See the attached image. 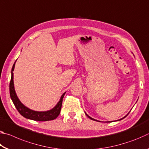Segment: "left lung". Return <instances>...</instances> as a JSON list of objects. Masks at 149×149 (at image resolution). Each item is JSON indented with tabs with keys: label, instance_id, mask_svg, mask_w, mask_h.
<instances>
[{
	"label": "left lung",
	"instance_id": "left-lung-1",
	"mask_svg": "<svg viewBox=\"0 0 149 149\" xmlns=\"http://www.w3.org/2000/svg\"><path fill=\"white\" fill-rule=\"evenodd\" d=\"M128 114H129V113H128ZM85 114H86V115H87V116L88 118H89L91 120H95V121H97V120H95V119H93V118H92L91 117H90V116H88V115H87V114H86V113H85ZM127 115H126V116H124V117H123V118H121V119H120V120H122V119H123V118H125L126 116H127ZM117 121H118V120H117Z\"/></svg>",
	"mask_w": 149,
	"mask_h": 149
}]
</instances>
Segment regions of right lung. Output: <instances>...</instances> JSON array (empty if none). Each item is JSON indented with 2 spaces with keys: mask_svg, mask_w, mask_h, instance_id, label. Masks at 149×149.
I'll return each instance as SVG.
<instances>
[{
  "mask_svg": "<svg viewBox=\"0 0 149 149\" xmlns=\"http://www.w3.org/2000/svg\"><path fill=\"white\" fill-rule=\"evenodd\" d=\"M15 63L12 66V76H11V80L10 82V95L11 99L13 102L15 107L18 111L19 113L22 116H23L24 118H27V119H30L35 121H41V122H45V121H49V120H53L58 116V115L60 113V110H61L62 108V99L64 98V96L65 95L64 93L61 96V98L59 100V102L57 103V104L52 108V109L45 111V112H37V111H34L31 109H29L26 106H24L22 103L20 102L18 98H17L16 91L14 89V74L13 71L14 70L15 67Z\"/></svg>",
  "mask_w": 149,
  "mask_h": 149,
  "instance_id": "add662e5",
  "label": "right lung"
}]
</instances>
